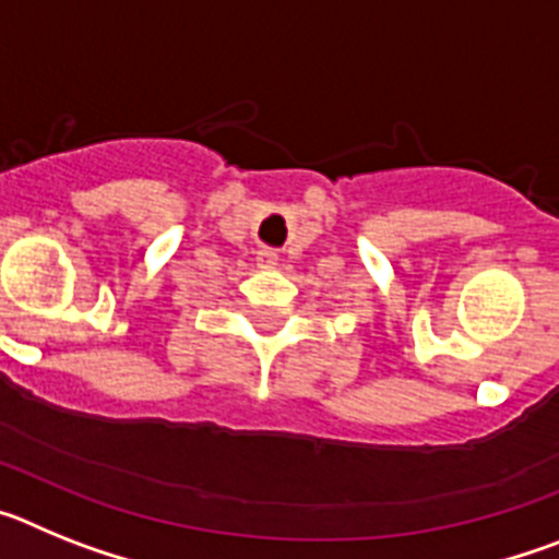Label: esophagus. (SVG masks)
<instances>
[{
	"mask_svg": "<svg viewBox=\"0 0 559 559\" xmlns=\"http://www.w3.org/2000/svg\"><path fill=\"white\" fill-rule=\"evenodd\" d=\"M274 251H271V249H263V251H260V260H265V263H274Z\"/></svg>",
	"mask_w": 559,
	"mask_h": 559,
	"instance_id": "1",
	"label": "esophagus"
}]
</instances>
